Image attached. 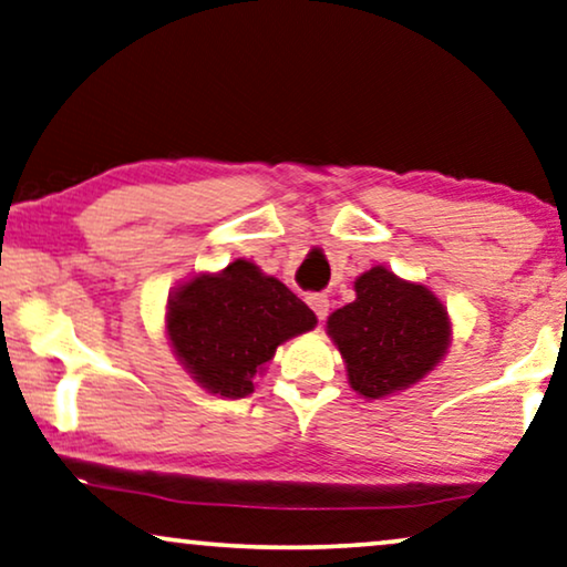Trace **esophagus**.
<instances>
[{
	"instance_id": "1",
	"label": "esophagus",
	"mask_w": 567,
	"mask_h": 567,
	"mask_svg": "<svg viewBox=\"0 0 567 567\" xmlns=\"http://www.w3.org/2000/svg\"><path fill=\"white\" fill-rule=\"evenodd\" d=\"M308 306L316 310V316H318V320H326V316H328V308H331V300L326 298V295H308Z\"/></svg>"
}]
</instances>
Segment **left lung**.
<instances>
[{
    "mask_svg": "<svg viewBox=\"0 0 567 567\" xmlns=\"http://www.w3.org/2000/svg\"><path fill=\"white\" fill-rule=\"evenodd\" d=\"M357 300L328 316L349 384L367 400L408 390L430 374L451 346V320L425 285L371 267L353 282Z\"/></svg>",
    "mask_w": 567,
    "mask_h": 567,
    "instance_id": "8db88e82",
    "label": "left lung"
}]
</instances>
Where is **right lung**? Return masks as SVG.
<instances>
[{"label": "right lung", "mask_w": 567, "mask_h": 567, "mask_svg": "<svg viewBox=\"0 0 567 567\" xmlns=\"http://www.w3.org/2000/svg\"><path fill=\"white\" fill-rule=\"evenodd\" d=\"M318 323L298 295L236 259L216 275H196L167 300L165 328L175 357L210 394L239 400L287 338Z\"/></svg>", "instance_id": "obj_1"}]
</instances>
